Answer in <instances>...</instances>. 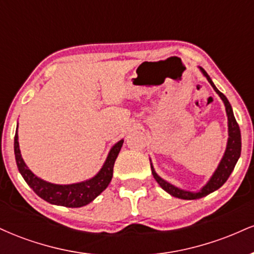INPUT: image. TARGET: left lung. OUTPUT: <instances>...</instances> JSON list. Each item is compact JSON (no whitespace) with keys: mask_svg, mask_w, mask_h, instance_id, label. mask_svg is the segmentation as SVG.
Instances as JSON below:
<instances>
[{"mask_svg":"<svg viewBox=\"0 0 254 254\" xmlns=\"http://www.w3.org/2000/svg\"><path fill=\"white\" fill-rule=\"evenodd\" d=\"M199 69L200 71L203 72L204 76L206 77V80L209 81V83L211 84L212 88L215 89V92L220 95V98L222 99V101L224 103L227 117H228V136L229 137H228V142H227L226 151H224V155L222 157V160H221L220 165H218V167L216 168V171H215V173L212 174L210 180H209V182L206 183V185L203 186V188L200 189V191L198 192H190V191L182 190V189L177 188V186L167 183L166 180L162 179L161 177L157 176L155 170H154L153 165H150L151 173H153V176L155 178L157 184H159V185L161 186L166 192H168V193L172 194V196L177 198H182V199H198V198H202L204 196H206V194L211 193V192L218 190V189H220L221 186L227 182V179H228L230 173H232L233 170H234L235 165H237L239 157H240V154H241L240 127H239L237 121H235L234 113H233L232 106H230L228 99L226 98V95H224L223 93H221L220 90L216 88V86H215L214 82L211 81L210 76L206 74V71L204 70L203 68H200V66Z\"/></svg>","mask_w":254,"mask_h":254,"instance_id":"left-lung-1","label":"left lung"}]
</instances>
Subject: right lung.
Returning a JSON list of instances; mask_svg holds the SVG:
<instances>
[{"mask_svg":"<svg viewBox=\"0 0 254 254\" xmlns=\"http://www.w3.org/2000/svg\"><path fill=\"white\" fill-rule=\"evenodd\" d=\"M123 142V139H121L118 143L111 148L106 161L97 176L93 177L92 179L86 180V182L70 184V185H57V184L48 183L34 176L28 170L19 149L17 131L14 137V153H15L19 172L21 173L25 182L30 185V188L38 196L46 202L56 204V205L66 206V208H80V206L87 205L93 199H95L109 186L113 176V166H115V161L121 151Z\"/></svg>","mask_w":254,"mask_h":254,"instance_id":"right-lung-1","label":"right lung"}]
</instances>
